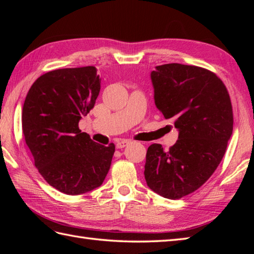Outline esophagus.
Returning a JSON list of instances; mask_svg holds the SVG:
<instances>
[{
  "label": "esophagus",
  "instance_id": "1",
  "mask_svg": "<svg viewBox=\"0 0 254 254\" xmlns=\"http://www.w3.org/2000/svg\"><path fill=\"white\" fill-rule=\"evenodd\" d=\"M131 142L130 141H127V139H121V141H119L117 144H116V147L117 148H123V147H126V146H127L128 144H130Z\"/></svg>",
  "mask_w": 254,
  "mask_h": 254
}]
</instances>
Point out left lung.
I'll use <instances>...</instances> for the list:
<instances>
[{
    "label": "left lung",
    "instance_id": "obj_1",
    "mask_svg": "<svg viewBox=\"0 0 254 254\" xmlns=\"http://www.w3.org/2000/svg\"><path fill=\"white\" fill-rule=\"evenodd\" d=\"M156 107L179 130L175 145L147 149L145 180L159 195L177 199L206 182L222 161L233 134L228 90L216 74L195 65L169 63L150 74Z\"/></svg>",
    "mask_w": 254,
    "mask_h": 254
}]
</instances>
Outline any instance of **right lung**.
Here are the masks:
<instances>
[{"label":"right lung","instance_id":"obj_1","mask_svg":"<svg viewBox=\"0 0 254 254\" xmlns=\"http://www.w3.org/2000/svg\"><path fill=\"white\" fill-rule=\"evenodd\" d=\"M100 91L95 66L59 68L36 79L23 107L21 127L35 166L44 179L68 195L102 185L116 146L95 143L78 122Z\"/></svg>","mask_w":254,"mask_h":254}]
</instances>
